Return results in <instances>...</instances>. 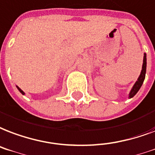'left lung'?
<instances>
[{"label":"left lung","instance_id":"left-lung-1","mask_svg":"<svg viewBox=\"0 0 155 155\" xmlns=\"http://www.w3.org/2000/svg\"><path fill=\"white\" fill-rule=\"evenodd\" d=\"M146 54H144V58H143V64H142V70L140 72V76L138 77L137 82L135 83V84L133 85L132 90L130 91L129 93V98H132L135 96L137 93L139 89L140 88L142 84L144 82L145 77H146Z\"/></svg>","mask_w":155,"mask_h":155}]
</instances>
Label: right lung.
Segmentation results:
<instances>
[{
	"label": "right lung",
	"instance_id": "right-lung-1",
	"mask_svg": "<svg viewBox=\"0 0 155 155\" xmlns=\"http://www.w3.org/2000/svg\"><path fill=\"white\" fill-rule=\"evenodd\" d=\"M17 88H18V90H19V92H20V93H22V94H23V95H24V94H25V93H24V92H23V91H22V89H21V88H18V86H17Z\"/></svg>",
	"mask_w": 155,
	"mask_h": 155
}]
</instances>
